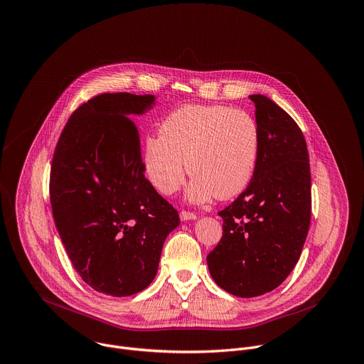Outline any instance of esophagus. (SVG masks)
<instances>
[{
  "label": "esophagus",
  "instance_id": "34e87169",
  "mask_svg": "<svg viewBox=\"0 0 364 364\" xmlns=\"http://www.w3.org/2000/svg\"><path fill=\"white\" fill-rule=\"evenodd\" d=\"M180 218H181V221H188V220H196L197 215H196L194 213H190V211L183 210V211L180 213Z\"/></svg>",
  "mask_w": 364,
  "mask_h": 364
}]
</instances>
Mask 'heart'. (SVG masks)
Returning <instances> with one entry per match:
<instances>
[{
  "label": "heart",
  "mask_w": 364,
  "mask_h": 364,
  "mask_svg": "<svg viewBox=\"0 0 364 364\" xmlns=\"http://www.w3.org/2000/svg\"><path fill=\"white\" fill-rule=\"evenodd\" d=\"M160 136L141 147V164L149 181L163 194L176 193L186 177L188 160L193 180L187 198L207 203L214 196L231 198L252 181L260 150L256 119L227 105L188 104L168 114Z\"/></svg>",
  "instance_id": "heart-1"
}]
</instances>
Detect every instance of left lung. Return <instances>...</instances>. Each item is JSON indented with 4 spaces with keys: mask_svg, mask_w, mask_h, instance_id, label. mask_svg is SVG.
Listing matches in <instances>:
<instances>
[{
    "mask_svg": "<svg viewBox=\"0 0 364 364\" xmlns=\"http://www.w3.org/2000/svg\"><path fill=\"white\" fill-rule=\"evenodd\" d=\"M256 105L260 150L255 176L228 207L223 237L207 256L213 280L237 297L279 287L297 264L311 215V176L304 136L274 101L250 95Z\"/></svg>",
    "mask_w": 364,
    "mask_h": 364,
    "instance_id": "left-lung-1",
    "label": "left lung"
}]
</instances>
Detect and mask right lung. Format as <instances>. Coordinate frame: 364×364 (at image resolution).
<instances>
[{"label":"right lung","instance_id":"1","mask_svg":"<svg viewBox=\"0 0 364 364\" xmlns=\"http://www.w3.org/2000/svg\"><path fill=\"white\" fill-rule=\"evenodd\" d=\"M156 97L100 94L70 117L50 176L55 227L81 279L98 293L126 297L154 280L177 210L146 178L140 137L129 118Z\"/></svg>","mask_w":364,"mask_h":364}]
</instances>
